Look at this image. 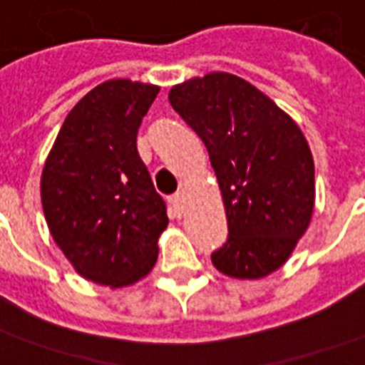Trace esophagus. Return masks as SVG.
Here are the masks:
<instances>
[{
  "label": "esophagus",
  "mask_w": 365,
  "mask_h": 365,
  "mask_svg": "<svg viewBox=\"0 0 365 365\" xmlns=\"http://www.w3.org/2000/svg\"><path fill=\"white\" fill-rule=\"evenodd\" d=\"M169 200H171V204L173 206H175V208L177 210H182L185 208V192H177V194H173L171 198H169Z\"/></svg>",
  "instance_id": "1"
}]
</instances>
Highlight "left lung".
Wrapping results in <instances>:
<instances>
[{"label":"left lung","mask_w":365,"mask_h":365,"mask_svg":"<svg viewBox=\"0 0 365 365\" xmlns=\"http://www.w3.org/2000/svg\"><path fill=\"white\" fill-rule=\"evenodd\" d=\"M169 103L204 142L222 190L230 235L212 252L214 267L239 280L278 270L315 206V165L299 126L225 71L175 85Z\"/></svg>","instance_id":"obj_1"}]
</instances>
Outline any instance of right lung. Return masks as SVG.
<instances>
[{"instance_id":"obj_1","label":"right lung","mask_w":365,"mask_h":365,"mask_svg":"<svg viewBox=\"0 0 365 365\" xmlns=\"http://www.w3.org/2000/svg\"><path fill=\"white\" fill-rule=\"evenodd\" d=\"M159 87L110 79L66 116L42 169L48 230L77 272L122 288L150 272L169 217L135 138Z\"/></svg>"}]
</instances>
